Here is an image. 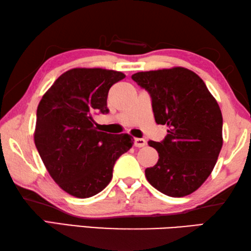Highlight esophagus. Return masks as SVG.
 <instances>
[{"label": "esophagus", "mask_w": 251, "mask_h": 251, "mask_svg": "<svg viewBox=\"0 0 251 251\" xmlns=\"http://www.w3.org/2000/svg\"><path fill=\"white\" fill-rule=\"evenodd\" d=\"M134 145L136 147H144L146 145V141H145V139H143V138H135Z\"/></svg>", "instance_id": "obj_1"}]
</instances>
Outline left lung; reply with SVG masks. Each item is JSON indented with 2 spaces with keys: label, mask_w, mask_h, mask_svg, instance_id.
Wrapping results in <instances>:
<instances>
[{
  "label": "left lung",
  "mask_w": 251,
  "mask_h": 251,
  "mask_svg": "<svg viewBox=\"0 0 251 251\" xmlns=\"http://www.w3.org/2000/svg\"><path fill=\"white\" fill-rule=\"evenodd\" d=\"M131 78L150 93L157 124L167 125L155 166L145 175L157 190L184 197L201 187L214 169L223 147V115L199 76L185 67L138 72Z\"/></svg>",
  "instance_id": "8db88e82"
}]
</instances>
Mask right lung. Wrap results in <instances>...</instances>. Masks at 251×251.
I'll use <instances>...</instances> for the list:
<instances>
[{
	"label": "right lung",
	"instance_id": "add662e5",
	"mask_svg": "<svg viewBox=\"0 0 251 251\" xmlns=\"http://www.w3.org/2000/svg\"><path fill=\"white\" fill-rule=\"evenodd\" d=\"M122 72L73 69L55 80L36 110L34 142L54 181L67 194L88 198L113 177L120 156L133 146L128 134L96 129L94 117L107 114V95Z\"/></svg>",
	"mask_w": 251,
	"mask_h": 251
}]
</instances>
